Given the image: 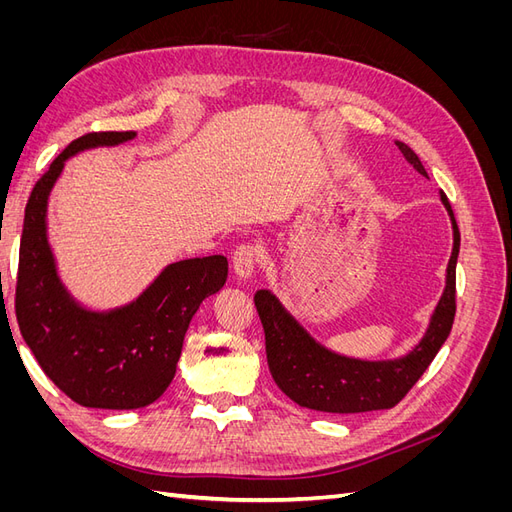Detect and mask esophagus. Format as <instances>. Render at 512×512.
Returning a JSON list of instances; mask_svg holds the SVG:
<instances>
[{"instance_id": "obj_1", "label": "esophagus", "mask_w": 512, "mask_h": 512, "mask_svg": "<svg viewBox=\"0 0 512 512\" xmlns=\"http://www.w3.org/2000/svg\"><path fill=\"white\" fill-rule=\"evenodd\" d=\"M256 267V250L252 245H239L235 252H232V269L239 280H250Z\"/></svg>"}]
</instances>
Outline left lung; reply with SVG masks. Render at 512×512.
Segmentation results:
<instances>
[{
    "mask_svg": "<svg viewBox=\"0 0 512 512\" xmlns=\"http://www.w3.org/2000/svg\"><path fill=\"white\" fill-rule=\"evenodd\" d=\"M395 145L416 173L427 177V170L416 153L406 143L395 141ZM440 200L451 218L453 252L446 265L442 297L433 307L423 337L406 354L371 361L335 352L320 344L275 297V292L267 288L256 290L254 303L265 329L269 371L275 384L294 404L333 414L386 410L399 404L414 382L423 376L433 356L446 342L455 320V267L461 239L451 203L442 190Z\"/></svg>",
    "mask_w": 512,
    "mask_h": 512,
    "instance_id": "1",
    "label": "left lung"
}]
</instances>
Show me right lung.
<instances>
[{
	"instance_id": "obj_1",
	"label": "right lung",
	"mask_w": 512,
	"mask_h": 512,
	"mask_svg": "<svg viewBox=\"0 0 512 512\" xmlns=\"http://www.w3.org/2000/svg\"><path fill=\"white\" fill-rule=\"evenodd\" d=\"M132 138L136 132L76 138L53 160L25 207L14 305L19 329L44 374L85 408L153 404L175 378L192 316L228 277L224 256L188 258L170 262L123 305L94 307L74 297L49 241V198L70 158Z\"/></svg>"
}]
</instances>
